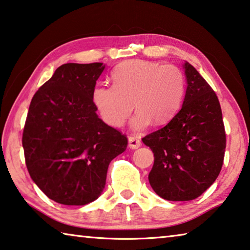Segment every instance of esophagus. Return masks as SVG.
Here are the masks:
<instances>
[{"mask_svg": "<svg viewBox=\"0 0 250 250\" xmlns=\"http://www.w3.org/2000/svg\"><path fill=\"white\" fill-rule=\"evenodd\" d=\"M128 141H129V146L131 149H138L141 146L140 140L136 137H129Z\"/></svg>", "mask_w": 250, "mask_h": 250, "instance_id": "34e87169", "label": "esophagus"}]
</instances>
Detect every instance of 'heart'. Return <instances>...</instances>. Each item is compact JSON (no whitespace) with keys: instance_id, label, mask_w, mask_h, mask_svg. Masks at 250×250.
Returning a JSON list of instances; mask_svg holds the SVG:
<instances>
[{"instance_id":"obj_1","label":"heart","mask_w":250,"mask_h":250,"mask_svg":"<svg viewBox=\"0 0 250 250\" xmlns=\"http://www.w3.org/2000/svg\"><path fill=\"white\" fill-rule=\"evenodd\" d=\"M111 79L113 86L94 88L92 101L104 121L112 126L124 125L133 106L137 113L132 129L142 130L151 122L162 125L176 116L184 101L185 75L176 65L133 59L117 65Z\"/></svg>"}]
</instances>
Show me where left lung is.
Masks as SVG:
<instances>
[{"mask_svg":"<svg viewBox=\"0 0 250 250\" xmlns=\"http://www.w3.org/2000/svg\"><path fill=\"white\" fill-rule=\"evenodd\" d=\"M182 68L187 89L179 112L164 128L142 138L154 156L150 186L170 201L196 199L210 187L223 167L226 149L216 93L190 63Z\"/></svg>","mask_w":250,"mask_h":250,"instance_id":"left-lung-1","label":"left lung"}]
</instances>
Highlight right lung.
Masks as SVG:
<instances>
[{
	"instance_id": "1",
	"label": "right lung",
	"mask_w": 250,
	"mask_h": 250,
	"mask_svg": "<svg viewBox=\"0 0 250 250\" xmlns=\"http://www.w3.org/2000/svg\"><path fill=\"white\" fill-rule=\"evenodd\" d=\"M105 65L66 63L40 88L22 145L34 184L55 203L84 206L104 191L111 160L128 140L97 114L92 92Z\"/></svg>"
}]
</instances>
